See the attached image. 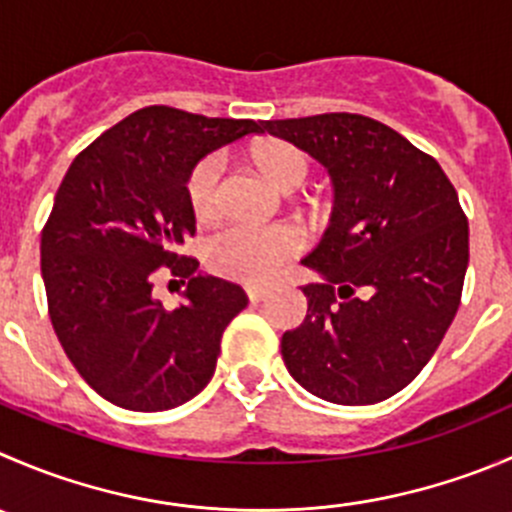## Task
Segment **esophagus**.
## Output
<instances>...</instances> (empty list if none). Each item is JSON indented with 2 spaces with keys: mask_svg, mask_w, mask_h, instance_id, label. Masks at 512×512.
<instances>
[{
  "mask_svg": "<svg viewBox=\"0 0 512 512\" xmlns=\"http://www.w3.org/2000/svg\"><path fill=\"white\" fill-rule=\"evenodd\" d=\"M265 295H267L265 287H257V285L247 287V297H250V302H260Z\"/></svg>",
  "mask_w": 512,
  "mask_h": 512,
  "instance_id": "34e87169",
  "label": "esophagus"
}]
</instances>
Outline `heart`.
I'll use <instances>...</instances> for the list:
<instances>
[{
	"label": "heart",
	"instance_id": "heart-1",
	"mask_svg": "<svg viewBox=\"0 0 512 512\" xmlns=\"http://www.w3.org/2000/svg\"><path fill=\"white\" fill-rule=\"evenodd\" d=\"M260 170L282 187L295 192L310 175V162L297 147L285 142H262L252 150ZM222 155L202 157L187 180V197L197 220L210 222L222 210ZM305 237L287 225H232L207 242V262L230 280L262 285L280 275L287 262L300 255Z\"/></svg>",
	"mask_w": 512,
	"mask_h": 512
}]
</instances>
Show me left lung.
<instances>
[{
  "mask_svg": "<svg viewBox=\"0 0 512 512\" xmlns=\"http://www.w3.org/2000/svg\"><path fill=\"white\" fill-rule=\"evenodd\" d=\"M262 130L320 162L330 225L302 257L320 280L307 315L282 335L287 372L315 398L372 405L428 365L460 305L468 220L443 167L388 124L330 112Z\"/></svg>",
  "mask_w": 512,
  "mask_h": 512,
  "instance_id": "left-lung-1",
  "label": "left lung"
}]
</instances>
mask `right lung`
Listing matches in <instances>:
<instances>
[{"label":"right lung","mask_w":512,"mask_h":512,"mask_svg":"<svg viewBox=\"0 0 512 512\" xmlns=\"http://www.w3.org/2000/svg\"><path fill=\"white\" fill-rule=\"evenodd\" d=\"M262 122L145 107L74 157L42 232V280L64 352L124 410L185 405L215 375L222 332L247 307L240 285L177 250L195 235L187 180L210 152ZM167 266L188 280L172 311L154 297Z\"/></svg>","instance_id":"add662e5"}]
</instances>
